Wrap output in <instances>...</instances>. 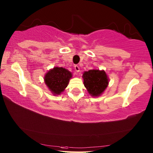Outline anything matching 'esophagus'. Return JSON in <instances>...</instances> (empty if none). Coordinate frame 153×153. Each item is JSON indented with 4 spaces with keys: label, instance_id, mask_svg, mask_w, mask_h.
Instances as JSON below:
<instances>
[{
    "label": "esophagus",
    "instance_id": "1",
    "mask_svg": "<svg viewBox=\"0 0 153 153\" xmlns=\"http://www.w3.org/2000/svg\"><path fill=\"white\" fill-rule=\"evenodd\" d=\"M74 69H75V71H76V73H78V72L79 71V67L78 65H75Z\"/></svg>",
    "mask_w": 153,
    "mask_h": 153
}]
</instances>
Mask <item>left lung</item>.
Instances as JSON below:
<instances>
[{
	"label": "left lung",
	"mask_w": 153,
	"mask_h": 153,
	"mask_svg": "<svg viewBox=\"0 0 153 153\" xmlns=\"http://www.w3.org/2000/svg\"><path fill=\"white\" fill-rule=\"evenodd\" d=\"M84 84L89 94L92 96H98L107 88L108 79L104 71L91 69L83 74Z\"/></svg>",
	"instance_id": "1"
}]
</instances>
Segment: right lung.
Masks as SVG:
<instances>
[{"instance_id": "right-lung-1", "label": "right lung", "mask_w": 153, "mask_h": 153, "mask_svg": "<svg viewBox=\"0 0 153 153\" xmlns=\"http://www.w3.org/2000/svg\"><path fill=\"white\" fill-rule=\"evenodd\" d=\"M71 73L63 68H54L45 76V82L48 88L55 95H59L67 87Z\"/></svg>"}]
</instances>
